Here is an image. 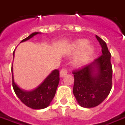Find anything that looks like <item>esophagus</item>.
Listing matches in <instances>:
<instances>
[{
    "label": "esophagus",
    "instance_id": "1",
    "mask_svg": "<svg viewBox=\"0 0 125 125\" xmlns=\"http://www.w3.org/2000/svg\"><path fill=\"white\" fill-rule=\"evenodd\" d=\"M67 73H68V70H67L66 68H63L62 70L60 71V77L63 78V77H64Z\"/></svg>",
    "mask_w": 125,
    "mask_h": 125
}]
</instances>
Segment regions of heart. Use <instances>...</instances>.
<instances>
[{
	"mask_svg": "<svg viewBox=\"0 0 125 125\" xmlns=\"http://www.w3.org/2000/svg\"><path fill=\"white\" fill-rule=\"evenodd\" d=\"M94 48L88 45V42L86 40L81 39L76 41L72 47L71 52L72 53H78V55L74 59V64L82 65L87 63L94 54Z\"/></svg>",
	"mask_w": 125,
	"mask_h": 125,
	"instance_id": "b5f03b06",
	"label": "heart"
}]
</instances>
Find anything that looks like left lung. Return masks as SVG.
Segmentation results:
<instances>
[{"instance_id": "1", "label": "left lung", "mask_w": 125, "mask_h": 125, "mask_svg": "<svg viewBox=\"0 0 125 125\" xmlns=\"http://www.w3.org/2000/svg\"><path fill=\"white\" fill-rule=\"evenodd\" d=\"M102 54L94 62L73 70V93L77 102L84 108H93L102 103L112 88L111 54L105 41L96 35Z\"/></svg>"}]
</instances>
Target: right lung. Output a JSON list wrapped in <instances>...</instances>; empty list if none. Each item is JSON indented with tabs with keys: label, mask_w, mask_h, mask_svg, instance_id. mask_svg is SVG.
Returning a JSON list of instances; mask_svg holds the SVG:
<instances>
[{
	"label": "right lung",
	"mask_w": 125,
	"mask_h": 125,
	"mask_svg": "<svg viewBox=\"0 0 125 125\" xmlns=\"http://www.w3.org/2000/svg\"><path fill=\"white\" fill-rule=\"evenodd\" d=\"M38 33V32L33 33L27 38L23 39L21 42L29 40ZM15 51L13 52V57ZM11 71L12 84L14 91L18 98L24 104L33 109H42L49 106L50 102H52L53 98H54L57 86L60 82V72L58 70L53 71L43 82V83H41L36 89L29 92L24 91L21 89L15 83L12 73V65Z\"/></svg>",
	"instance_id": "1"
}]
</instances>
